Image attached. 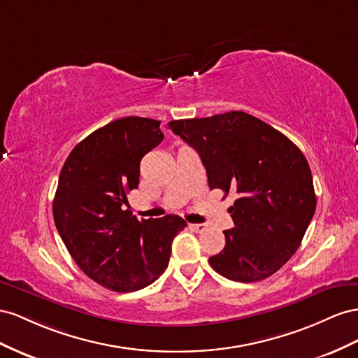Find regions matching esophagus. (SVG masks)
<instances>
[{
	"instance_id": "obj_1",
	"label": "esophagus",
	"mask_w": 358,
	"mask_h": 358,
	"mask_svg": "<svg viewBox=\"0 0 358 358\" xmlns=\"http://www.w3.org/2000/svg\"><path fill=\"white\" fill-rule=\"evenodd\" d=\"M190 229L195 231V232H202L203 229H206V224H203V223H192Z\"/></svg>"
}]
</instances>
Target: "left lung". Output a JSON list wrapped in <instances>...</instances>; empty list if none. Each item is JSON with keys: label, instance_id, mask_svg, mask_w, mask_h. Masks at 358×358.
Returning a JSON list of instances; mask_svg holds the SVG:
<instances>
[{"label": "left lung", "instance_id": "left-lung-1", "mask_svg": "<svg viewBox=\"0 0 358 358\" xmlns=\"http://www.w3.org/2000/svg\"><path fill=\"white\" fill-rule=\"evenodd\" d=\"M198 151L210 189L237 193L234 228L210 265L234 282L270 278L299 249L315 214L312 172L300 148L279 130L241 110L168 122Z\"/></svg>", "mask_w": 358, "mask_h": 358}]
</instances>
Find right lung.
Segmentation results:
<instances>
[{
    "label": "right lung",
    "mask_w": 358,
    "mask_h": 358,
    "mask_svg": "<svg viewBox=\"0 0 358 358\" xmlns=\"http://www.w3.org/2000/svg\"><path fill=\"white\" fill-rule=\"evenodd\" d=\"M160 121L126 117L71 150L54 198L55 227L90 279L115 292L148 287L166 270L171 244L187 227L176 214L138 220L127 193L138 189L141 159L163 141Z\"/></svg>",
    "instance_id": "right-lung-1"
}]
</instances>
